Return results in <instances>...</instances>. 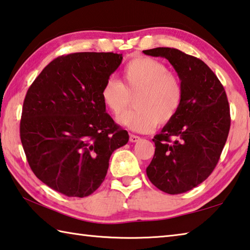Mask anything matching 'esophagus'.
<instances>
[{
  "label": "esophagus",
  "mask_w": 250,
  "mask_h": 250,
  "mask_svg": "<svg viewBox=\"0 0 250 250\" xmlns=\"http://www.w3.org/2000/svg\"><path fill=\"white\" fill-rule=\"evenodd\" d=\"M130 142H132V143H134V142H139V141L141 140V138L139 137V135H135V134H130Z\"/></svg>",
  "instance_id": "1"
}]
</instances>
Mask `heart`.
I'll return each instance as SVG.
<instances>
[{"label":"heart","mask_w":250,"mask_h":250,"mask_svg":"<svg viewBox=\"0 0 250 250\" xmlns=\"http://www.w3.org/2000/svg\"><path fill=\"white\" fill-rule=\"evenodd\" d=\"M122 81L108 79L101 97L108 110L119 115L134 97L133 110L118 118L126 129L147 133L156 125H166L178 113L184 98L183 84L164 63L147 57L131 60L122 71Z\"/></svg>","instance_id":"1"}]
</instances>
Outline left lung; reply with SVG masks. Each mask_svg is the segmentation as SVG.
I'll return each mask as SVG.
<instances>
[{"mask_svg": "<svg viewBox=\"0 0 250 250\" xmlns=\"http://www.w3.org/2000/svg\"><path fill=\"white\" fill-rule=\"evenodd\" d=\"M143 52L167 59L184 89L178 113L153 139L155 153L146 175L166 193L187 192L214 170L228 140L230 115L225 89L200 59L174 48Z\"/></svg>", "mask_w": 250, "mask_h": 250, "instance_id": "obj_1", "label": "left lung"}]
</instances>
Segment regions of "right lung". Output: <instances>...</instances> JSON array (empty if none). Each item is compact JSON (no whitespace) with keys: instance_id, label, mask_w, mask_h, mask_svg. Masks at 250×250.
I'll return each instance as SVG.
<instances>
[{"instance_id":"obj_1","label":"right lung","mask_w":250,"mask_h":250,"mask_svg":"<svg viewBox=\"0 0 250 250\" xmlns=\"http://www.w3.org/2000/svg\"><path fill=\"white\" fill-rule=\"evenodd\" d=\"M122 61L113 52H76L54 59L27 90L21 141L38 179L67 197L92 194L109 158L129 134L106 112L105 82Z\"/></svg>"}]
</instances>
